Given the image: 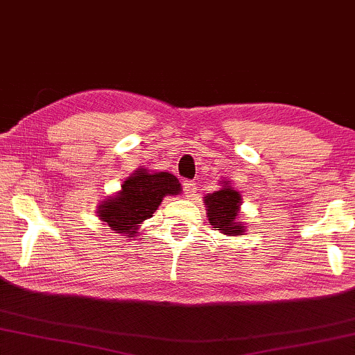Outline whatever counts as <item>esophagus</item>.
Masks as SVG:
<instances>
[{
    "label": "esophagus",
    "mask_w": 355,
    "mask_h": 355,
    "mask_svg": "<svg viewBox=\"0 0 355 355\" xmlns=\"http://www.w3.org/2000/svg\"><path fill=\"white\" fill-rule=\"evenodd\" d=\"M196 183L194 182H189V180H186V182L183 183V191H184V196L191 198L196 196Z\"/></svg>",
    "instance_id": "1"
}]
</instances>
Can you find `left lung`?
<instances>
[{"label": "left lung", "instance_id": "8db88e82", "mask_svg": "<svg viewBox=\"0 0 355 355\" xmlns=\"http://www.w3.org/2000/svg\"><path fill=\"white\" fill-rule=\"evenodd\" d=\"M242 197L239 191H236L231 183L223 182V186L218 191L205 197L206 214L212 228L228 236H241L245 233L242 222H237Z\"/></svg>", "mask_w": 355, "mask_h": 355}]
</instances>
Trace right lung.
<instances>
[{"label":"right lung","instance_id":"add662e5","mask_svg":"<svg viewBox=\"0 0 355 355\" xmlns=\"http://www.w3.org/2000/svg\"><path fill=\"white\" fill-rule=\"evenodd\" d=\"M182 184L169 172L137 169L122 183L121 191L98 206L101 222L116 233L133 237L139 225L150 218L166 196H177Z\"/></svg>","mask_w":355,"mask_h":355}]
</instances>
